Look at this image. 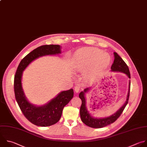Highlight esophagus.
Returning a JSON list of instances; mask_svg holds the SVG:
<instances>
[{"instance_id": "esophagus-1", "label": "esophagus", "mask_w": 147, "mask_h": 147, "mask_svg": "<svg viewBox=\"0 0 147 147\" xmlns=\"http://www.w3.org/2000/svg\"><path fill=\"white\" fill-rule=\"evenodd\" d=\"M80 86L76 85V86L74 87V90H75V92H76V93H78V92L80 91Z\"/></svg>"}]
</instances>
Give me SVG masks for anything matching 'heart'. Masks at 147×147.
Returning a JSON list of instances; mask_svg holds the SVG:
<instances>
[{
    "label": "heart",
    "mask_w": 147,
    "mask_h": 147,
    "mask_svg": "<svg viewBox=\"0 0 147 147\" xmlns=\"http://www.w3.org/2000/svg\"><path fill=\"white\" fill-rule=\"evenodd\" d=\"M110 56L102 50L93 48H85L77 51L73 59V67L77 71H85L88 78L94 76L106 68L110 64Z\"/></svg>",
    "instance_id": "b5f03b06"
}]
</instances>
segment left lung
<instances>
[{
	"mask_svg": "<svg viewBox=\"0 0 147 147\" xmlns=\"http://www.w3.org/2000/svg\"><path fill=\"white\" fill-rule=\"evenodd\" d=\"M114 61L113 63L111 69L113 71H119L122 72L127 75L129 78H130V74L129 69L126 63L118 55L117 53H114ZM130 81L129 82V89L126 100L125 104L114 114L112 115L106 117V118H96L93 117L88 111L86 107V100L85 97V93L88 92L89 88H87L84 89V91L80 92L79 94V97L82 101V104L80 107V117L81 119L84 123L86 125L93 127V128H101L105 127L107 125H110L114 122L121 115L123 111L124 110L125 107L126 106L128 100L129 99V93H130Z\"/></svg>",
	"mask_w": 147,
	"mask_h": 147,
	"instance_id": "1",
	"label": "left lung"
}]
</instances>
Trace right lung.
Wrapping results in <instances>:
<instances>
[{"label": "right lung", "instance_id": "right-lung-1", "mask_svg": "<svg viewBox=\"0 0 147 147\" xmlns=\"http://www.w3.org/2000/svg\"><path fill=\"white\" fill-rule=\"evenodd\" d=\"M61 53L59 45H44L37 47L25 56L20 62L14 76V88L16 101L24 116L33 124L38 126H49L57 123L62 115L64 107L73 97V89L60 92L46 105L36 106L26 99L22 87L23 71L36 59L45 55Z\"/></svg>", "mask_w": 147, "mask_h": 147}]
</instances>
